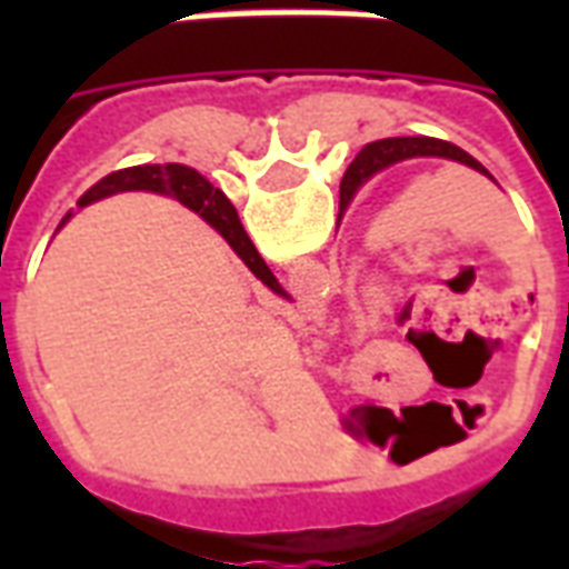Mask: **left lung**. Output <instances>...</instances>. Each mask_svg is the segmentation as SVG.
Segmentation results:
<instances>
[{
    "label": "left lung",
    "instance_id": "left-lung-1",
    "mask_svg": "<svg viewBox=\"0 0 569 569\" xmlns=\"http://www.w3.org/2000/svg\"><path fill=\"white\" fill-rule=\"evenodd\" d=\"M411 158H445V161L466 163V167H472L476 173L493 179L469 151L457 149L453 142L436 140V137H393V140H378L369 142V146L357 154V161L347 167L345 179H341V212L350 207L353 194L369 182L371 176L381 173L387 167H393V163L411 161ZM493 182H497V179H493Z\"/></svg>",
    "mask_w": 569,
    "mask_h": 569
}]
</instances>
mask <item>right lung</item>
<instances>
[{"label":"right lung","mask_w":569,"mask_h":569,"mask_svg":"<svg viewBox=\"0 0 569 569\" xmlns=\"http://www.w3.org/2000/svg\"><path fill=\"white\" fill-rule=\"evenodd\" d=\"M121 191H154V194L176 198L182 207L198 212L203 222H210L228 240V247L234 249L240 261L247 264L249 271L256 273V280L268 286L273 296L289 298L283 286H280V280L273 277L271 268L259 256V249L252 247V240H249L243 224L237 219L234 203L224 198L219 188H212L210 179L200 176L194 167H186V163H140V167H124V170L103 176L97 186L88 188L79 198V210L81 207H91L97 200L121 194ZM69 216L72 212H67V219L60 222V228L69 222Z\"/></svg>","instance_id":"add662e5"}]
</instances>
